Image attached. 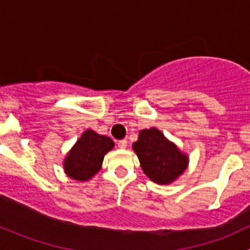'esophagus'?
Listing matches in <instances>:
<instances>
[{"mask_svg":"<svg viewBox=\"0 0 250 250\" xmlns=\"http://www.w3.org/2000/svg\"><path fill=\"white\" fill-rule=\"evenodd\" d=\"M117 145H118V147L122 148V150H123V148L127 147V140H120L117 143Z\"/></svg>","mask_w":250,"mask_h":250,"instance_id":"34e87169","label":"esophagus"}]
</instances>
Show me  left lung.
Returning a JSON list of instances; mask_svg holds the SVG:
<instances>
[{
    "instance_id": "obj_1",
    "label": "left lung",
    "mask_w": 250,
    "mask_h": 250,
    "mask_svg": "<svg viewBox=\"0 0 250 250\" xmlns=\"http://www.w3.org/2000/svg\"><path fill=\"white\" fill-rule=\"evenodd\" d=\"M133 150L146 176L160 185L172 184L188 168V156L157 128L140 130Z\"/></svg>"
}]
</instances>
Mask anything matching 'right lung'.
Here are the masks:
<instances>
[{"mask_svg": "<svg viewBox=\"0 0 250 250\" xmlns=\"http://www.w3.org/2000/svg\"><path fill=\"white\" fill-rule=\"evenodd\" d=\"M115 143L105 135L88 129L70 150L64 160V170L69 178L87 181L102 169L104 156L112 150Z\"/></svg>", "mask_w": 250, "mask_h": 250, "instance_id": "1", "label": "right lung"}]
</instances>
